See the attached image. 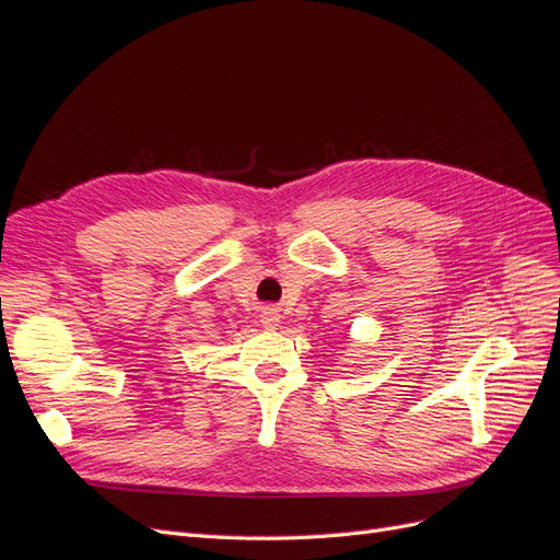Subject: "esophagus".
Here are the masks:
<instances>
[{
    "instance_id": "1",
    "label": "esophagus",
    "mask_w": 560,
    "mask_h": 560,
    "mask_svg": "<svg viewBox=\"0 0 560 560\" xmlns=\"http://www.w3.org/2000/svg\"><path fill=\"white\" fill-rule=\"evenodd\" d=\"M278 322H280V313H278L276 308H266V311H264V315H261V325H264L266 329H276V327H278Z\"/></svg>"
}]
</instances>
